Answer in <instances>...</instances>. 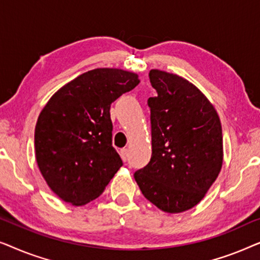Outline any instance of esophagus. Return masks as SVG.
I'll use <instances>...</instances> for the list:
<instances>
[{"mask_svg":"<svg viewBox=\"0 0 260 260\" xmlns=\"http://www.w3.org/2000/svg\"><path fill=\"white\" fill-rule=\"evenodd\" d=\"M119 154H120V157H122L123 161L125 162L126 159H127V149H122Z\"/></svg>","mask_w":260,"mask_h":260,"instance_id":"esophagus-1","label":"esophagus"}]
</instances>
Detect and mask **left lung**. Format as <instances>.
<instances>
[{"label": "left lung", "instance_id": "1", "mask_svg": "<svg viewBox=\"0 0 260 260\" xmlns=\"http://www.w3.org/2000/svg\"><path fill=\"white\" fill-rule=\"evenodd\" d=\"M157 92L148 99L151 158L134 174L142 194L166 213L193 208L222 167V129L214 106L184 78L149 72Z\"/></svg>", "mask_w": 260, "mask_h": 260}]
</instances>
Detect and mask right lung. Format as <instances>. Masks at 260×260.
<instances>
[{
	"mask_svg": "<svg viewBox=\"0 0 260 260\" xmlns=\"http://www.w3.org/2000/svg\"><path fill=\"white\" fill-rule=\"evenodd\" d=\"M140 83L120 69L85 72L55 92L35 126V157L46 183L73 206L97 199L123 166L112 147L110 106Z\"/></svg>",
	"mask_w": 260,
	"mask_h": 260,
	"instance_id": "obj_1",
	"label": "right lung"
}]
</instances>
